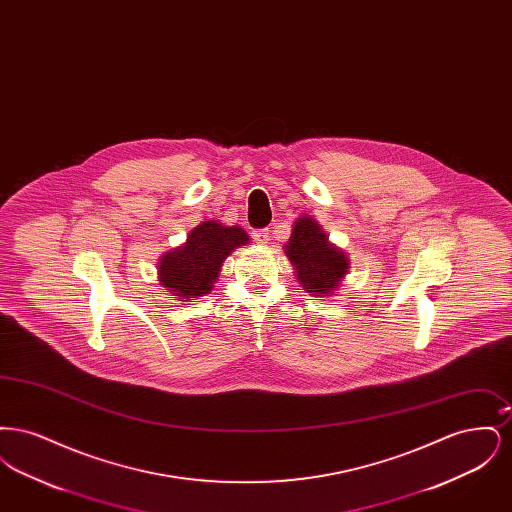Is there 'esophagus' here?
Returning <instances> with one entry per match:
<instances>
[{
    "label": "esophagus",
    "instance_id": "obj_1",
    "mask_svg": "<svg viewBox=\"0 0 512 512\" xmlns=\"http://www.w3.org/2000/svg\"><path fill=\"white\" fill-rule=\"evenodd\" d=\"M268 234H270L268 228H259V230H253V232H251V236H253V240H255L257 244H268V240H270Z\"/></svg>",
    "mask_w": 512,
    "mask_h": 512
}]
</instances>
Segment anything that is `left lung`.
<instances>
[{"label":"left lung","mask_w":512,"mask_h":512,"mask_svg":"<svg viewBox=\"0 0 512 512\" xmlns=\"http://www.w3.org/2000/svg\"><path fill=\"white\" fill-rule=\"evenodd\" d=\"M286 253L297 268V280L311 293L332 292L347 272V257L328 242L317 222L309 217L293 226Z\"/></svg>","instance_id":"1"}]
</instances>
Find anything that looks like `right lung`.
I'll use <instances>...</instances> for the list:
<instances>
[{
	"label": "right lung",
	"mask_w": 512,
	"mask_h": 512,
	"mask_svg": "<svg viewBox=\"0 0 512 512\" xmlns=\"http://www.w3.org/2000/svg\"><path fill=\"white\" fill-rule=\"evenodd\" d=\"M247 242L249 236L242 228L207 220L190 232L186 244L163 255L159 280L182 299L209 293L219 278L222 261Z\"/></svg>",
	"instance_id": "1"
}]
</instances>
